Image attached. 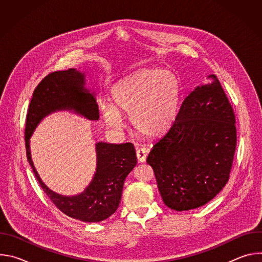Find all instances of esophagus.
Masks as SVG:
<instances>
[{
    "label": "esophagus",
    "mask_w": 262,
    "mask_h": 262,
    "mask_svg": "<svg viewBox=\"0 0 262 262\" xmlns=\"http://www.w3.org/2000/svg\"><path fill=\"white\" fill-rule=\"evenodd\" d=\"M146 156H147V150L145 148L137 149V159L140 163H144L146 161Z\"/></svg>",
    "instance_id": "esophagus-1"
}]
</instances>
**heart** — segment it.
I'll use <instances>...</instances> for the list:
<instances>
[{
  "instance_id": "heart-1",
  "label": "heart",
  "mask_w": 262,
  "mask_h": 262,
  "mask_svg": "<svg viewBox=\"0 0 262 262\" xmlns=\"http://www.w3.org/2000/svg\"><path fill=\"white\" fill-rule=\"evenodd\" d=\"M181 83L176 74L160 68H145L120 80L111 88V104L101 106L103 122L122 130V117L130 118L135 130L147 138L166 134L176 120Z\"/></svg>"
}]
</instances>
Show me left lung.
I'll return each mask as SVG.
<instances>
[{
	"label": "left lung",
	"mask_w": 262,
	"mask_h": 262,
	"mask_svg": "<svg viewBox=\"0 0 262 262\" xmlns=\"http://www.w3.org/2000/svg\"><path fill=\"white\" fill-rule=\"evenodd\" d=\"M235 147L232 106L209 74L183 100L175 122L147 158L164 203L177 211L208 203L229 179Z\"/></svg>",
	"instance_id": "1"
}]
</instances>
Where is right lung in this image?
<instances>
[{
	"instance_id": "right-lung-1",
	"label": "right lung",
	"mask_w": 262,
	"mask_h": 262,
	"mask_svg": "<svg viewBox=\"0 0 262 262\" xmlns=\"http://www.w3.org/2000/svg\"><path fill=\"white\" fill-rule=\"evenodd\" d=\"M85 85V73L76 68L52 72L39 83L27 114L26 150L37 180L52 202L72 219L97 223L111 216L119 206L125 178L137 165L134 145L96 142L95 173L87 188L73 196L60 195L48 188L36 171L30 148V139L36 127L56 112H72L91 121L99 119L95 94Z\"/></svg>"
}]
</instances>
